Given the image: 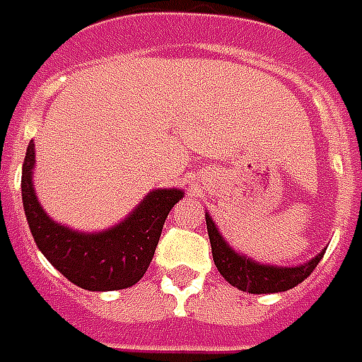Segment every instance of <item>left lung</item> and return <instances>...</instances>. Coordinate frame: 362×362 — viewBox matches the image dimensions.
Wrapping results in <instances>:
<instances>
[{"mask_svg": "<svg viewBox=\"0 0 362 362\" xmlns=\"http://www.w3.org/2000/svg\"><path fill=\"white\" fill-rule=\"evenodd\" d=\"M206 216V230H209L210 245H212V257L214 265L220 271V275L228 283L251 294H271V292H284L294 288L304 279L312 275V271L317 267V263L324 257L325 250L317 253L302 265L296 267H276V265H263L255 259L242 255L230 245L218 232L216 224L212 222L210 214Z\"/></svg>", "mask_w": 362, "mask_h": 362, "instance_id": "1", "label": "left lung"}]
</instances>
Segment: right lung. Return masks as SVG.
I'll return each mask as SVG.
<instances>
[{
	"label": "right lung",
	"mask_w": 362,
	"mask_h": 362,
	"mask_svg": "<svg viewBox=\"0 0 362 362\" xmlns=\"http://www.w3.org/2000/svg\"><path fill=\"white\" fill-rule=\"evenodd\" d=\"M35 144L23 161L21 194L30 234L54 267L86 291H120L136 284L150 267L169 210L183 199L181 189H156L117 226L83 234L48 216L35 193Z\"/></svg>",
	"instance_id": "right-lung-1"
}]
</instances>
